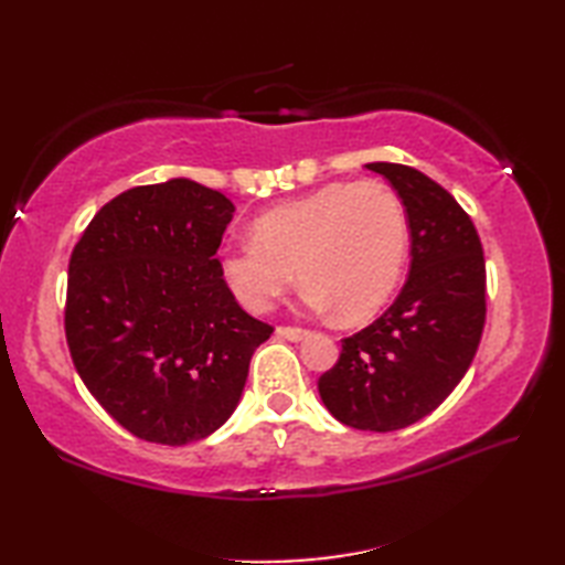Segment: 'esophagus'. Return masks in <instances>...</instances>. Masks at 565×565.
Masks as SVG:
<instances>
[{
  "mask_svg": "<svg viewBox=\"0 0 565 565\" xmlns=\"http://www.w3.org/2000/svg\"><path fill=\"white\" fill-rule=\"evenodd\" d=\"M276 338L289 340V342H301L308 338V330L303 328H276Z\"/></svg>",
  "mask_w": 565,
  "mask_h": 565,
  "instance_id": "34e87169",
  "label": "esophagus"
}]
</instances>
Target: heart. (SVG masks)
<instances>
[{"instance_id":"heart-1","label":"heart","mask_w":565,"mask_h":565,"mask_svg":"<svg viewBox=\"0 0 565 565\" xmlns=\"http://www.w3.org/2000/svg\"><path fill=\"white\" fill-rule=\"evenodd\" d=\"M401 196L381 182H334L252 223V239L221 252L227 289L249 313H267L294 281L316 310L364 322L388 303L407 259Z\"/></svg>"}]
</instances>
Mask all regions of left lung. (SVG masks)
Listing matches in <instances>:
<instances>
[{"label": "left lung", "instance_id": "1", "mask_svg": "<svg viewBox=\"0 0 565 565\" xmlns=\"http://www.w3.org/2000/svg\"><path fill=\"white\" fill-rule=\"evenodd\" d=\"M407 213L411 274L393 306L342 340L318 391L334 419L393 431L444 403L471 366L486 326V259L473 221L435 179L395 162H369Z\"/></svg>", "mask_w": 565, "mask_h": 565}]
</instances>
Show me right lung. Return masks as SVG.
I'll use <instances>...</instances> for the list:
<instances>
[{"label":"right lung","mask_w":565,"mask_h":565,"mask_svg":"<svg viewBox=\"0 0 565 565\" xmlns=\"http://www.w3.org/2000/svg\"><path fill=\"white\" fill-rule=\"evenodd\" d=\"M235 206L186 177L94 215L70 257L65 334L84 386L130 435L182 447L235 413L271 326L237 306L215 252Z\"/></svg>","instance_id":"right-lung-1"}]
</instances>
